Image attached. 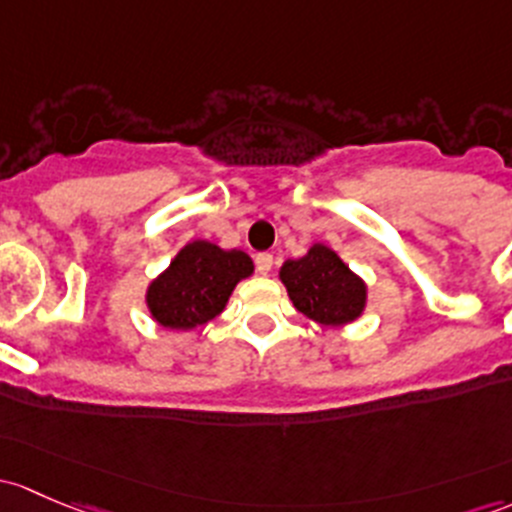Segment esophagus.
I'll return each instance as SVG.
<instances>
[{
  "label": "esophagus",
  "instance_id": "1",
  "mask_svg": "<svg viewBox=\"0 0 512 512\" xmlns=\"http://www.w3.org/2000/svg\"><path fill=\"white\" fill-rule=\"evenodd\" d=\"M255 265H257V272H260V274H270L272 265H274L270 252H260V255L255 257Z\"/></svg>",
  "mask_w": 512,
  "mask_h": 512
}]
</instances>
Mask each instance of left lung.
<instances>
[{"label": "left lung", "instance_id": "left-lung-1", "mask_svg": "<svg viewBox=\"0 0 512 512\" xmlns=\"http://www.w3.org/2000/svg\"><path fill=\"white\" fill-rule=\"evenodd\" d=\"M279 279L287 287L294 309L321 326L353 324L368 306L365 279L324 242H314L304 257L284 262Z\"/></svg>", "mask_w": 512, "mask_h": 512}]
</instances>
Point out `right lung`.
<instances>
[{
	"label": "right lung",
	"mask_w": 512,
	"mask_h": 512,
	"mask_svg": "<svg viewBox=\"0 0 512 512\" xmlns=\"http://www.w3.org/2000/svg\"><path fill=\"white\" fill-rule=\"evenodd\" d=\"M255 265L242 250H223L211 240H191L176 252L171 265L149 282V316L169 331H193L208 324L228 304Z\"/></svg>",
	"instance_id": "obj_1"
}]
</instances>
